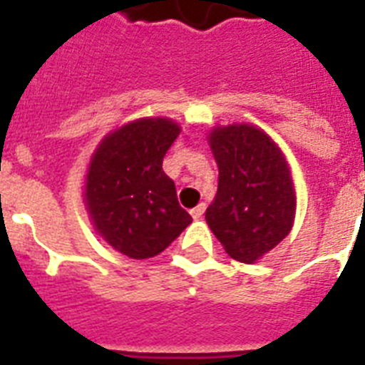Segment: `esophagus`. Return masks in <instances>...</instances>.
<instances>
[{
    "mask_svg": "<svg viewBox=\"0 0 365 365\" xmlns=\"http://www.w3.org/2000/svg\"><path fill=\"white\" fill-rule=\"evenodd\" d=\"M204 212H206V204L204 202H200L197 206V208H192L191 210V215H192V219H200L204 215Z\"/></svg>",
    "mask_w": 365,
    "mask_h": 365,
    "instance_id": "obj_1",
    "label": "esophagus"
}]
</instances>
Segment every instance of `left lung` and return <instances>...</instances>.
<instances>
[{
    "mask_svg": "<svg viewBox=\"0 0 365 365\" xmlns=\"http://www.w3.org/2000/svg\"><path fill=\"white\" fill-rule=\"evenodd\" d=\"M210 148L219 167L206 221L232 259L251 264L292 229L296 195L285 155L257 127H217Z\"/></svg>",
    "mask_w": 365,
    "mask_h": 365,
    "instance_id": "obj_1",
    "label": "left lung"
}]
</instances>
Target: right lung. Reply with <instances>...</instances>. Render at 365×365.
Returning <instances> with one entry per match:
<instances>
[{"label":"right lung","mask_w":365,"mask_h":365,"mask_svg":"<svg viewBox=\"0 0 365 365\" xmlns=\"http://www.w3.org/2000/svg\"><path fill=\"white\" fill-rule=\"evenodd\" d=\"M178 135L173 120L142 118L105 136L91 157L84 192L90 217L131 259L159 255L192 221L163 173V157Z\"/></svg>","instance_id":"add662e5"}]
</instances>
